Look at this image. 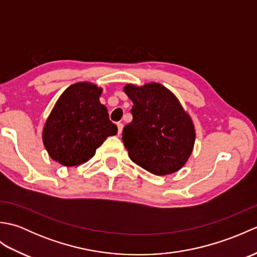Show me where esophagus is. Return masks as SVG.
Masks as SVG:
<instances>
[{
    "label": "esophagus",
    "mask_w": 257,
    "mask_h": 257,
    "mask_svg": "<svg viewBox=\"0 0 257 257\" xmlns=\"http://www.w3.org/2000/svg\"><path fill=\"white\" fill-rule=\"evenodd\" d=\"M117 127H118V134L120 135L122 133V128H123V124L121 122H118L117 123Z\"/></svg>",
    "instance_id": "1"
}]
</instances>
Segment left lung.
<instances>
[{"label": "left lung", "mask_w": 257, "mask_h": 257, "mask_svg": "<svg viewBox=\"0 0 257 257\" xmlns=\"http://www.w3.org/2000/svg\"><path fill=\"white\" fill-rule=\"evenodd\" d=\"M123 90L134 103L133 121L122 130L130 159L157 176L180 170L192 152L195 132L177 97L157 83Z\"/></svg>", "instance_id": "obj_1"}]
</instances>
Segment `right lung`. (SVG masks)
<instances>
[{
  "mask_svg": "<svg viewBox=\"0 0 257 257\" xmlns=\"http://www.w3.org/2000/svg\"><path fill=\"white\" fill-rule=\"evenodd\" d=\"M101 88L90 83H77L65 90L43 130V143L53 160L72 167L88 161L117 125L101 105Z\"/></svg>",
  "mask_w": 257,
  "mask_h": 257,
  "instance_id": "1",
  "label": "right lung"
}]
</instances>
